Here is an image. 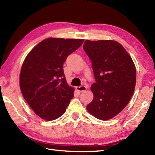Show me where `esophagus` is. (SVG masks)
<instances>
[{
	"instance_id": "1",
	"label": "esophagus",
	"mask_w": 155,
	"mask_h": 155,
	"mask_svg": "<svg viewBox=\"0 0 155 155\" xmlns=\"http://www.w3.org/2000/svg\"><path fill=\"white\" fill-rule=\"evenodd\" d=\"M87 88H88L87 86H78V87H77V90L80 92H82L85 91L87 89Z\"/></svg>"
}]
</instances>
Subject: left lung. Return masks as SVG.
<instances>
[{"label": "left lung", "mask_w": 155, "mask_h": 155, "mask_svg": "<svg viewBox=\"0 0 155 155\" xmlns=\"http://www.w3.org/2000/svg\"><path fill=\"white\" fill-rule=\"evenodd\" d=\"M83 49L96 80L91 88L94 98L86 109L99 120H110L124 109L134 94V63L124 47L114 40H86Z\"/></svg>", "instance_id": "1"}]
</instances>
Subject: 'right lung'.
Here are the masks:
<instances>
[{
	"label": "right lung",
	"instance_id": "obj_1",
	"mask_svg": "<svg viewBox=\"0 0 155 155\" xmlns=\"http://www.w3.org/2000/svg\"><path fill=\"white\" fill-rule=\"evenodd\" d=\"M82 39L48 38L28 54L21 68L20 90L31 108L43 120L51 121L65 112L74 96L67 83L63 63L83 44Z\"/></svg>",
	"mask_w": 155,
	"mask_h": 155
}]
</instances>
